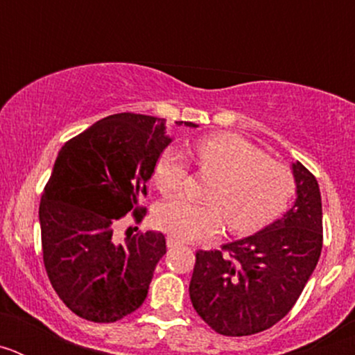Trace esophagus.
I'll return each mask as SVG.
<instances>
[{
	"instance_id": "34e87169",
	"label": "esophagus",
	"mask_w": 355,
	"mask_h": 355,
	"mask_svg": "<svg viewBox=\"0 0 355 355\" xmlns=\"http://www.w3.org/2000/svg\"><path fill=\"white\" fill-rule=\"evenodd\" d=\"M178 245H183L180 240H175L174 236H168L167 238V247H178Z\"/></svg>"
}]
</instances>
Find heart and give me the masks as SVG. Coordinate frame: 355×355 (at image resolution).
<instances>
[{
    "label": "heart",
    "mask_w": 355,
    "mask_h": 355,
    "mask_svg": "<svg viewBox=\"0 0 355 355\" xmlns=\"http://www.w3.org/2000/svg\"><path fill=\"white\" fill-rule=\"evenodd\" d=\"M193 155L205 172L216 180L206 190L211 200L196 202L174 197L156 208L159 229L181 241L205 240L218 233L222 220L234 234H249L275 220L295 196L293 172L270 159L265 150L234 133H216L200 139ZM162 193L180 192L188 180V163L178 147L158 156L153 172Z\"/></svg>",
    "instance_id": "obj_1"
}]
</instances>
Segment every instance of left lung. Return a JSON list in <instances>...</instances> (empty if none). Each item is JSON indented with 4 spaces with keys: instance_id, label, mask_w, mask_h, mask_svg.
<instances>
[{
    "instance_id": "obj_1",
    "label": "left lung",
    "mask_w": 355,
    "mask_h": 355,
    "mask_svg": "<svg viewBox=\"0 0 355 355\" xmlns=\"http://www.w3.org/2000/svg\"><path fill=\"white\" fill-rule=\"evenodd\" d=\"M293 206L252 236L197 250L190 300L197 315L224 336L266 331L290 313L322 252L318 181L300 162L291 165Z\"/></svg>"
}]
</instances>
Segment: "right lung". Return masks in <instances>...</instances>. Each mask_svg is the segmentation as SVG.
<instances>
[{
	"label": "right lung",
	"instance_id": "right-lung-1",
	"mask_svg": "<svg viewBox=\"0 0 355 355\" xmlns=\"http://www.w3.org/2000/svg\"><path fill=\"white\" fill-rule=\"evenodd\" d=\"M171 142L165 119L115 114L65 142L56 156L39 208L44 266L58 297L81 318L117 322L146 300L167 252L165 236L147 231L117 243L114 227L130 211L142 218L139 197Z\"/></svg>",
	"mask_w": 355,
	"mask_h": 355
}]
</instances>
